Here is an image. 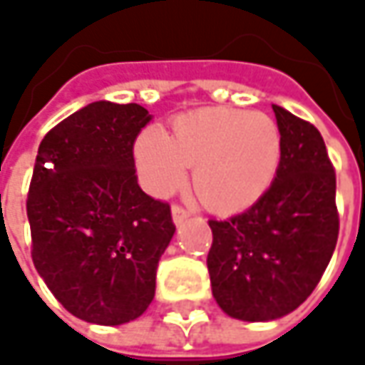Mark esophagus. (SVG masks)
Wrapping results in <instances>:
<instances>
[{
	"instance_id": "1",
	"label": "esophagus",
	"mask_w": 365,
	"mask_h": 365,
	"mask_svg": "<svg viewBox=\"0 0 365 365\" xmlns=\"http://www.w3.org/2000/svg\"><path fill=\"white\" fill-rule=\"evenodd\" d=\"M189 217V211L185 209V207H180V205H173V221H175L176 225H180L185 219Z\"/></svg>"
}]
</instances>
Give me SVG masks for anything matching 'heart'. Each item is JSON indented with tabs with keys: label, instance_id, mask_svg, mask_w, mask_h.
Wrapping results in <instances>:
<instances>
[{
	"label": "heart",
	"instance_id": "b5f03b06",
	"mask_svg": "<svg viewBox=\"0 0 365 365\" xmlns=\"http://www.w3.org/2000/svg\"><path fill=\"white\" fill-rule=\"evenodd\" d=\"M133 158L150 192L170 195L189 166L199 201L211 211L235 213L270 189L282 160V133L266 113L203 107L173 118L170 135L146 125L135 138Z\"/></svg>",
	"mask_w": 365,
	"mask_h": 365
}]
</instances>
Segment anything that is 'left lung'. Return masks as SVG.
<instances>
[{
	"label": "left lung",
	"mask_w": 365,
	"mask_h": 365,
	"mask_svg": "<svg viewBox=\"0 0 365 365\" xmlns=\"http://www.w3.org/2000/svg\"><path fill=\"white\" fill-rule=\"evenodd\" d=\"M272 109L282 160L270 189L240 215L209 219L213 297L242 321H272L307 301L339 235L335 168L321 133L287 109Z\"/></svg>",
	"instance_id": "left-lung-1"
}]
</instances>
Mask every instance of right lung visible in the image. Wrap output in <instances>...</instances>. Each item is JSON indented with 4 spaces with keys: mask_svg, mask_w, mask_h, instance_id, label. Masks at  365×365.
<instances>
[{
    "mask_svg": "<svg viewBox=\"0 0 365 365\" xmlns=\"http://www.w3.org/2000/svg\"><path fill=\"white\" fill-rule=\"evenodd\" d=\"M150 121L138 103L95 101L40 142L28 190L32 259L71 315L121 325L148 309L175 235L170 205L138 185L133 142Z\"/></svg>",
    "mask_w": 365,
    "mask_h": 365,
    "instance_id": "1",
    "label": "right lung"
}]
</instances>
